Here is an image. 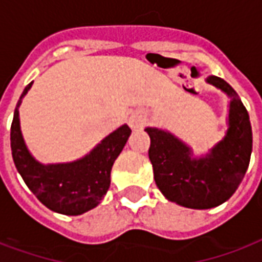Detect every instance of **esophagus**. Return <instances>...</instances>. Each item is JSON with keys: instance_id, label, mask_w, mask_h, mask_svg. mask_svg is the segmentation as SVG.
Returning a JSON list of instances; mask_svg holds the SVG:
<instances>
[{"instance_id": "esophagus-1", "label": "esophagus", "mask_w": 262, "mask_h": 262, "mask_svg": "<svg viewBox=\"0 0 262 262\" xmlns=\"http://www.w3.org/2000/svg\"><path fill=\"white\" fill-rule=\"evenodd\" d=\"M144 123V119H143V116L140 114H133L130 116V119H129V125L133 130H137V129H140L141 126Z\"/></svg>"}]
</instances>
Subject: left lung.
I'll return each instance as SVG.
<instances>
[{
  "label": "left lung",
  "mask_w": 262,
  "mask_h": 262,
  "mask_svg": "<svg viewBox=\"0 0 262 262\" xmlns=\"http://www.w3.org/2000/svg\"><path fill=\"white\" fill-rule=\"evenodd\" d=\"M207 82L232 97L228 132L207 156L194 158L190 147L172 133L146 129L157 187L169 201L194 210L214 208L229 200L245 178L253 150L249 112L236 92L218 76Z\"/></svg>",
  "instance_id": "8db88e82"
}]
</instances>
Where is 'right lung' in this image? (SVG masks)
I'll use <instances>...</instances> for the list:
<instances>
[{"label":"right lung","mask_w":262,"mask_h":262,"mask_svg":"<svg viewBox=\"0 0 262 262\" xmlns=\"http://www.w3.org/2000/svg\"><path fill=\"white\" fill-rule=\"evenodd\" d=\"M30 87L32 83L25 87L11 125V148L17 172L33 194L54 212L80 215L93 210L110 189L112 165L130 136V127H118L80 160L42 165L29 152L19 125V105Z\"/></svg>","instance_id":"obj_1"}]
</instances>
